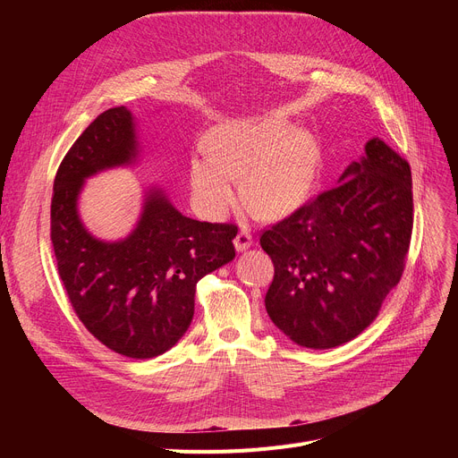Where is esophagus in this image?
Segmentation results:
<instances>
[{"label": "esophagus", "mask_w": 458, "mask_h": 458, "mask_svg": "<svg viewBox=\"0 0 458 458\" xmlns=\"http://www.w3.org/2000/svg\"><path fill=\"white\" fill-rule=\"evenodd\" d=\"M250 245H252V235H250V232H249V230H242V232H239V233L235 235V239H233V247H235V250H237V252H243V250H247Z\"/></svg>", "instance_id": "esophagus-1"}]
</instances>
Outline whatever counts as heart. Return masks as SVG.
<instances>
[{"instance_id": "1", "label": "heart", "mask_w": 458, "mask_h": 458, "mask_svg": "<svg viewBox=\"0 0 458 458\" xmlns=\"http://www.w3.org/2000/svg\"><path fill=\"white\" fill-rule=\"evenodd\" d=\"M208 147L189 161V189L197 211L213 221L237 202V178L245 176V199L258 211L276 216L306 199L319 168L316 142L278 120L225 124Z\"/></svg>"}]
</instances>
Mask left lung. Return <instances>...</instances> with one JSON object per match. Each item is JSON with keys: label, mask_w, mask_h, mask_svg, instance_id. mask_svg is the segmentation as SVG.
<instances>
[{"label": "left lung", "mask_w": 458, "mask_h": 458, "mask_svg": "<svg viewBox=\"0 0 458 458\" xmlns=\"http://www.w3.org/2000/svg\"><path fill=\"white\" fill-rule=\"evenodd\" d=\"M364 150L338 185L259 237L275 263L266 310L301 347L354 340L404 269L414 223L411 165L380 139Z\"/></svg>", "instance_id": "obj_1"}]
</instances>
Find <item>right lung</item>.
Returning a JSON list of instances; mask_svg holds the SVG:
<instances>
[{
  "label": "right lung",
  "instance_id": "right-lung-1",
  "mask_svg": "<svg viewBox=\"0 0 458 458\" xmlns=\"http://www.w3.org/2000/svg\"><path fill=\"white\" fill-rule=\"evenodd\" d=\"M137 123L124 106L96 116L64 156L52 199V243L70 304L111 351L154 358L178 344L195 314L197 282L235 258L233 225L182 215L165 189H142L133 230L106 242L81 221L89 178L139 163Z\"/></svg>",
  "mask_w": 458,
  "mask_h": 458
}]
</instances>
